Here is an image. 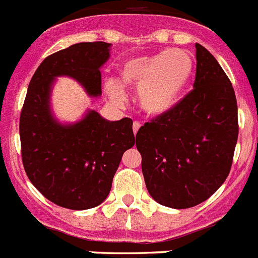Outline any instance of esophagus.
<instances>
[{
	"label": "esophagus",
	"instance_id": "obj_1",
	"mask_svg": "<svg viewBox=\"0 0 258 258\" xmlns=\"http://www.w3.org/2000/svg\"><path fill=\"white\" fill-rule=\"evenodd\" d=\"M140 127H141V124L138 121H134L133 122V132L134 134H137V132L140 131Z\"/></svg>",
	"mask_w": 258,
	"mask_h": 258
}]
</instances>
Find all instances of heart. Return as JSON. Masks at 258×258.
<instances>
[{
    "label": "heart",
    "mask_w": 258,
    "mask_h": 258,
    "mask_svg": "<svg viewBox=\"0 0 258 258\" xmlns=\"http://www.w3.org/2000/svg\"><path fill=\"white\" fill-rule=\"evenodd\" d=\"M194 72V60L186 50L170 49L154 55H138L124 60L117 68L116 83L138 86L137 101L143 112L163 116L178 106ZM107 85L112 99H121V89Z\"/></svg>",
    "instance_id": "1"
}]
</instances>
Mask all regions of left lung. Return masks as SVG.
I'll return each mask as SVG.
<instances>
[{"label": "left lung", "mask_w": 258, "mask_h": 258, "mask_svg": "<svg viewBox=\"0 0 258 258\" xmlns=\"http://www.w3.org/2000/svg\"><path fill=\"white\" fill-rule=\"evenodd\" d=\"M195 47L192 90L136 136L146 187L159 204L174 209L198 206L220 188L231 169L239 133L229 77L206 47Z\"/></svg>", "instance_id": "left-lung-1"}]
</instances>
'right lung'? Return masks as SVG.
Masks as SVG:
<instances>
[{
  "mask_svg": "<svg viewBox=\"0 0 258 258\" xmlns=\"http://www.w3.org/2000/svg\"><path fill=\"white\" fill-rule=\"evenodd\" d=\"M111 44L80 42L59 50L38 66L20 113L22 160L29 181L47 200L63 208L84 211L108 197L122 154L134 146L133 121H107L95 111L63 125L50 109L54 80L70 76L89 95L102 94L99 68L109 58Z\"/></svg>",
  "mask_w": 258,
  "mask_h": 258,
  "instance_id": "add662e5",
  "label": "right lung"
}]
</instances>
